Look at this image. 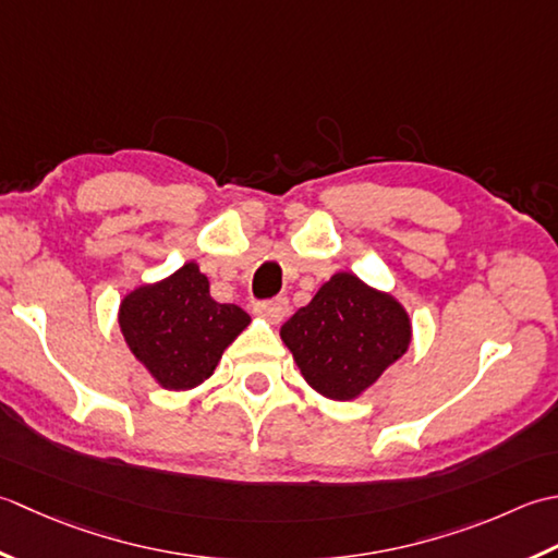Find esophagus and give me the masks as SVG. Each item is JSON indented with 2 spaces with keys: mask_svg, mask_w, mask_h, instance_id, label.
Segmentation results:
<instances>
[{
  "mask_svg": "<svg viewBox=\"0 0 558 558\" xmlns=\"http://www.w3.org/2000/svg\"><path fill=\"white\" fill-rule=\"evenodd\" d=\"M255 313L263 315L265 320H269L271 325H279L283 317L289 315V301L283 299V295H277V299H271V301L257 303L255 305Z\"/></svg>",
  "mask_w": 558,
  "mask_h": 558,
  "instance_id": "1",
  "label": "esophagus"
}]
</instances>
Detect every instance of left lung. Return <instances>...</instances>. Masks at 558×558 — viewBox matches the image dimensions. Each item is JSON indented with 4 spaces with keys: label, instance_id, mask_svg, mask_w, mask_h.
Segmentation results:
<instances>
[{
    "label": "left lung",
    "instance_id": "8db88e82",
    "mask_svg": "<svg viewBox=\"0 0 558 558\" xmlns=\"http://www.w3.org/2000/svg\"><path fill=\"white\" fill-rule=\"evenodd\" d=\"M281 339L313 390L356 400L412 342V320L395 295L337 271L283 323Z\"/></svg>",
    "mask_w": 558,
    "mask_h": 558
}]
</instances>
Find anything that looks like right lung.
<instances>
[{
	"instance_id": "obj_1",
	"label": "right lung",
	"mask_w": 558,
	"mask_h": 558,
	"mask_svg": "<svg viewBox=\"0 0 558 558\" xmlns=\"http://www.w3.org/2000/svg\"><path fill=\"white\" fill-rule=\"evenodd\" d=\"M118 323L132 354L166 390L197 388L219 366L223 349L250 325L233 303L211 299L197 263L130 291Z\"/></svg>"
}]
</instances>
